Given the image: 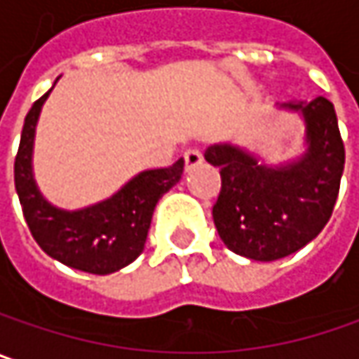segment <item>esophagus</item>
Segmentation results:
<instances>
[{
  "mask_svg": "<svg viewBox=\"0 0 359 359\" xmlns=\"http://www.w3.org/2000/svg\"><path fill=\"white\" fill-rule=\"evenodd\" d=\"M201 162H203V152H201V150L193 148V150H187V152H184V166H187V170L199 166Z\"/></svg>",
  "mask_w": 359,
  "mask_h": 359,
  "instance_id": "esophagus-1",
  "label": "esophagus"
}]
</instances>
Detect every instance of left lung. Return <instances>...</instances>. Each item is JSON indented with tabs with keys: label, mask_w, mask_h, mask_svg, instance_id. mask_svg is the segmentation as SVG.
Listing matches in <instances>:
<instances>
[{
	"label": "left lung",
	"mask_w": 359,
	"mask_h": 359,
	"mask_svg": "<svg viewBox=\"0 0 359 359\" xmlns=\"http://www.w3.org/2000/svg\"><path fill=\"white\" fill-rule=\"evenodd\" d=\"M305 123V152L266 164L238 144L219 142L205 160L219 168L222 193L213 222L222 242L238 256L272 262L313 242L329 222L339 193L346 150L333 103L325 97L278 105Z\"/></svg>",
	"instance_id": "1"
}]
</instances>
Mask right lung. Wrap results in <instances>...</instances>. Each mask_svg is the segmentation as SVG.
Returning a JSON list of instances; mask_svg holds the SVG:
<instances>
[{"label": "right lung", "instance_id": "add662e5", "mask_svg": "<svg viewBox=\"0 0 359 359\" xmlns=\"http://www.w3.org/2000/svg\"><path fill=\"white\" fill-rule=\"evenodd\" d=\"M53 91V89H50ZM44 93L24 119L13 164L15 191L36 243L69 268L111 274L132 264L144 252L156 203L182 177L184 160L168 168L142 170L111 197L83 209H60L46 199L34 179V137Z\"/></svg>", "mask_w": 359, "mask_h": 359}]
</instances>
